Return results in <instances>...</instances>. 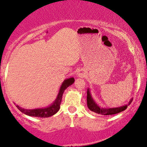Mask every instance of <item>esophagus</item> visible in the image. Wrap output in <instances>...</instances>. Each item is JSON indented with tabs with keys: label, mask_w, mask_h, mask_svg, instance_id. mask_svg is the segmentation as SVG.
<instances>
[{
	"label": "esophagus",
	"mask_w": 147,
	"mask_h": 147,
	"mask_svg": "<svg viewBox=\"0 0 147 147\" xmlns=\"http://www.w3.org/2000/svg\"><path fill=\"white\" fill-rule=\"evenodd\" d=\"M81 75H81L80 73H79V74H78V76H79V77H81Z\"/></svg>",
	"instance_id": "34e87169"
}]
</instances>
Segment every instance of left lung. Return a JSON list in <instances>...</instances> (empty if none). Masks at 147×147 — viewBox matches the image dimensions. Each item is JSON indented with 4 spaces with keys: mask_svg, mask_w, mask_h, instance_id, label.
I'll return each instance as SVG.
<instances>
[{
    "mask_svg": "<svg viewBox=\"0 0 147 147\" xmlns=\"http://www.w3.org/2000/svg\"><path fill=\"white\" fill-rule=\"evenodd\" d=\"M133 101V98L130 99L129 104L126 105L120 106L117 108H102L100 107L98 104L92 98V95L90 93V89L88 88L87 90V106L88 108L92 112H95L97 114H101L102 115H115L119 113L124 111L127 109L128 106L131 104V102Z\"/></svg>",
    "mask_w": 147,
    "mask_h": 147,
    "instance_id": "left-lung-1",
    "label": "left lung"
}]
</instances>
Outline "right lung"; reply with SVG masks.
Segmentation results:
<instances>
[{
    "instance_id": "right-lung-1",
    "label": "right lung",
    "mask_w": 147,
    "mask_h": 147,
    "mask_svg": "<svg viewBox=\"0 0 147 147\" xmlns=\"http://www.w3.org/2000/svg\"><path fill=\"white\" fill-rule=\"evenodd\" d=\"M75 82V79L73 77L66 79L63 81V82L61 85V87L59 90V93L57 96V98L54 101L52 104L50 106L45 108H39V109H25L23 108L20 107L18 105L16 106L21 112L27 115L31 116V117H48L50 116L54 115L58 112L60 109L61 102L62 96H63V92L65 89Z\"/></svg>"
}]
</instances>
